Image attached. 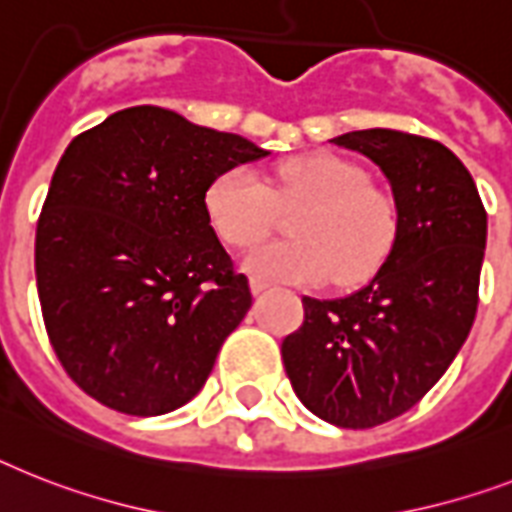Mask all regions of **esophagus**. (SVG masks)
Wrapping results in <instances>:
<instances>
[{
    "label": "esophagus",
    "mask_w": 512,
    "mask_h": 512,
    "mask_svg": "<svg viewBox=\"0 0 512 512\" xmlns=\"http://www.w3.org/2000/svg\"><path fill=\"white\" fill-rule=\"evenodd\" d=\"M249 286H252V294H263L265 289H270V281L252 276V278H249Z\"/></svg>",
    "instance_id": "obj_1"
}]
</instances>
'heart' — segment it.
Here are the masks:
<instances>
[{"label": "heart", "mask_w": 512, "mask_h": 512, "mask_svg": "<svg viewBox=\"0 0 512 512\" xmlns=\"http://www.w3.org/2000/svg\"><path fill=\"white\" fill-rule=\"evenodd\" d=\"M205 207L215 234L234 249L252 247L289 215V239L247 257L255 273L294 284H357L373 276L397 239V205L347 157L315 152L278 162L270 186L236 165L207 186Z\"/></svg>", "instance_id": "obj_1"}]
</instances>
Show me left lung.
Masks as SVG:
<instances>
[{
  "instance_id": "left-lung-1",
  "label": "left lung",
  "mask_w": 512,
  "mask_h": 512,
  "mask_svg": "<svg viewBox=\"0 0 512 512\" xmlns=\"http://www.w3.org/2000/svg\"><path fill=\"white\" fill-rule=\"evenodd\" d=\"M389 178L397 239L376 276L344 299H302L281 344L299 402L339 429L407 413L450 368L479 307L486 210L471 173L426 136L368 128L331 139Z\"/></svg>"
}]
</instances>
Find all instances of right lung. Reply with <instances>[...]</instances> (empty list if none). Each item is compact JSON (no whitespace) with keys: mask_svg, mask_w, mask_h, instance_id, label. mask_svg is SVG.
I'll return each instance as SVG.
<instances>
[{"mask_svg":"<svg viewBox=\"0 0 512 512\" xmlns=\"http://www.w3.org/2000/svg\"><path fill=\"white\" fill-rule=\"evenodd\" d=\"M265 155L152 105L70 141L36 226V286L54 355L89 397L147 418L205 386L252 305L207 186Z\"/></svg>","mask_w":512,"mask_h":512,"instance_id":"add662e5","label":"right lung"}]
</instances>
